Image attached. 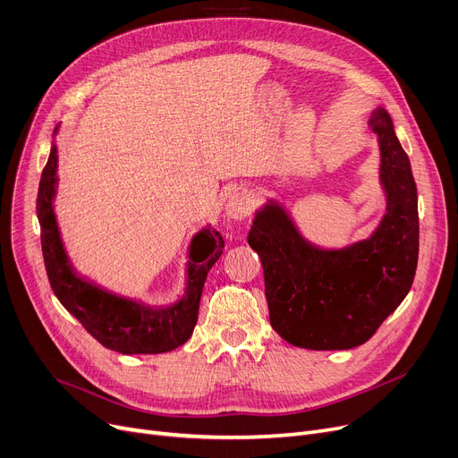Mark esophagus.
Wrapping results in <instances>:
<instances>
[{
	"instance_id": "obj_1",
	"label": "esophagus",
	"mask_w": 458,
	"mask_h": 458,
	"mask_svg": "<svg viewBox=\"0 0 458 458\" xmlns=\"http://www.w3.org/2000/svg\"><path fill=\"white\" fill-rule=\"evenodd\" d=\"M226 215L232 221H242L250 213V200L249 195L243 189H235L230 192V197L226 200Z\"/></svg>"
}]
</instances>
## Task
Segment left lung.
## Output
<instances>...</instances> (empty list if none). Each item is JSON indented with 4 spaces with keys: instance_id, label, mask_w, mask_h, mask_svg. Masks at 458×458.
Wrapping results in <instances>:
<instances>
[{
    "instance_id": "8db88e82",
    "label": "left lung",
    "mask_w": 458,
    "mask_h": 458,
    "mask_svg": "<svg viewBox=\"0 0 458 458\" xmlns=\"http://www.w3.org/2000/svg\"><path fill=\"white\" fill-rule=\"evenodd\" d=\"M369 126L378 140L386 213L368 239L323 249L275 200L254 215L249 245L263 266L271 327L295 347L344 351L366 344L412 287L420 219L411 161L386 109H375Z\"/></svg>"
}]
</instances>
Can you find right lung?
Wrapping results in <instances>:
<instances>
[{
	"label": "right lung",
	"mask_w": 458,
	"mask_h": 458,
	"mask_svg": "<svg viewBox=\"0 0 458 458\" xmlns=\"http://www.w3.org/2000/svg\"><path fill=\"white\" fill-rule=\"evenodd\" d=\"M55 192L57 147L54 142L38 185L37 215L47 280L59 302L94 340L111 351L123 354H159L183 345L195 330L208 273L223 254L225 239L221 233L206 226L192 235L185 293L174 304L148 306L102 290L72 267L55 219Z\"/></svg>",
	"instance_id": "right-lung-1"
}]
</instances>
